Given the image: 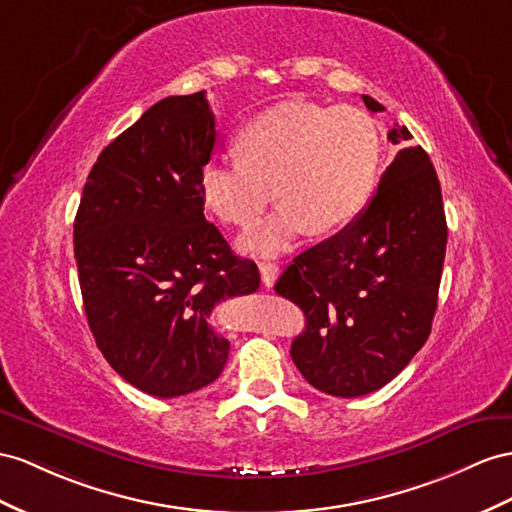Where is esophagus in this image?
I'll return each mask as SVG.
<instances>
[{
  "mask_svg": "<svg viewBox=\"0 0 512 512\" xmlns=\"http://www.w3.org/2000/svg\"><path fill=\"white\" fill-rule=\"evenodd\" d=\"M259 272H261V283H264L266 287H272L274 281H277V277H279V266L272 264V261H261Z\"/></svg>",
  "mask_w": 512,
  "mask_h": 512,
  "instance_id": "esophagus-1",
  "label": "esophagus"
}]
</instances>
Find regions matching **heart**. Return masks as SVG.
<instances>
[{"label":"heart","mask_w":512,"mask_h":512,"mask_svg":"<svg viewBox=\"0 0 512 512\" xmlns=\"http://www.w3.org/2000/svg\"><path fill=\"white\" fill-rule=\"evenodd\" d=\"M235 142L242 157L209 155L201 164L199 194L218 220L248 225L274 186L279 205L240 240L248 253H281L309 227L342 229L372 199L383 140L368 112L283 101L248 121Z\"/></svg>","instance_id":"heart-1"}]
</instances>
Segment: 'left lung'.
<instances>
[{"instance_id": "1", "label": "left lung", "mask_w": 512, "mask_h": 512, "mask_svg": "<svg viewBox=\"0 0 512 512\" xmlns=\"http://www.w3.org/2000/svg\"><path fill=\"white\" fill-rule=\"evenodd\" d=\"M372 112L381 103L361 95ZM411 140L406 127L387 136ZM445 242L441 186L428 153L404 147L368 207L333 238L294 257L274 290L305 311L290 355L305 381L337 398L372 393L426 344Z\"/></svg>"}]
</instances>
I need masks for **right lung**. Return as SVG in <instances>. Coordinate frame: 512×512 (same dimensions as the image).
Instances as JSON below:
<instances>
[{
    "instance_id": "1",
    "label": "right lung",
    "mask_w": 512,
    "mask_h": 512,
    "mask_svg": "<svg viewBox=\"0 0 512 512\" xmlns=\"http://www.w3.org/2000/svg\"><path fill=\"white\" fill-rule=\"evenodd\" d=\"M216 136L205 90L157 101L101 151L75 216L90 331L112 370L157 398L216 381L229 342L209 316L259 287L255 261L203 214L199 168Z\"/></svg>"
}]
</instances>
